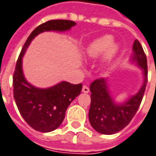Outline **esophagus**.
<instances>
[{"label": "esophagus", "mask_w": 156, "mask_h": 156, "mask_svg": "<svg viewBox=\"0 0 156 156\" xmlns=\"http://www.w3.org/2000/svg\"><path fill=\"white\" fill-rule=\"evenodd\" d=\"M90 91V89L86 86H83L82 87V92L83 93H88Z\"/></svg>", "instance_id": "obj_1"}]
</instances>
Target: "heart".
Returning <instances> with one entry per match:
<instances>
[{
    "label": "heart",
    "mask_w": 156,
    "mask_h": 156,
    "mask_svg": "<svg viewBox=\"0 0 156 156\" xmlns=\"http://www.w3.org/2000/svg\"><path fill=\"white\" fill-rule=\"evenodd\" d=\"M112 41L113 38L111 36H105L99 39L95 40L88 45L86 51V56L88 58L98 57L108 48L105 55V60L107 61H111L117 53L119 48L116 44L111 45Z\"/></svg>",
    "instance_id": "obj_1"
}]
</instances>
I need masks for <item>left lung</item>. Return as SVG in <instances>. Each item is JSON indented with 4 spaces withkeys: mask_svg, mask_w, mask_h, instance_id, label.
<instances>
[{
    "mask_svg": "<svg viewBox=\"0 0 156 156\" xmlns=\"http://www.w3.org/2000/svg\"><path fill=\"white\" fill-rule=\"evenodd\" d=\"M132 48L130 61L143 70L144 76L143 84L136 95L123 103H117L111 95L106 79L95 80L90 86V123L94 129L103 135H113L123 129L132 120L141 103L148 80L147 60L138 40L134 41Z\"/></svg>",
    "mask_w": 156,
    "mask_h": 156,
    "instance_id": "left-lung-1",
    "label": "left lung"
}]
</instances>
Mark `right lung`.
<instances>
[{"label": "right lung", "mask_w": 156, "mask_h": 156, "mask_svg": "<svg viewBox=\"0 0 156 156\" xmlns=\"http://www.w3.org/2000/svg\"><path fill=\"white\" fill-rule=\"evenodd\" d=\"M76 25L68 20H51L40 25L27 38L16 61L13 76L14 99L21 116L37 131L51 132L61 126L68 106L80 94L82 84L61 81L49 88H37L24 76L22 58L31 41L39 34L51 30L66 31Z\"/></svg>", "instance_id": "right-lung-1"}]
</instances>
